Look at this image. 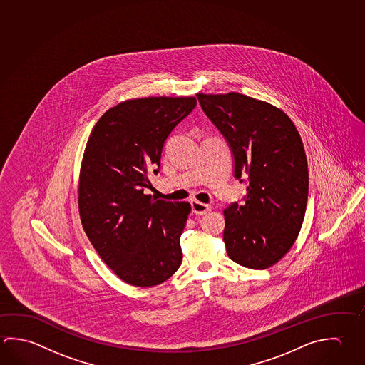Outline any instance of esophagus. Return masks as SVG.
Segmentation results:
<instances>
[{"label": "esophagus", "instance_id": "1", "mask_svg": "<svg viewBox=\"0 0 365 365\" xmlns=\"http://www.w3.org/2000/svg\"><path fill=\"white\" fill-rule=\"evenodd\" d=\"M192 211L196 214V215H205L206 212H209L211 210V206L209 205L202 204L197 200H192L191 201Z\"/></svg>", "mask_w": 365, "mask_h": 365}]
</instances>
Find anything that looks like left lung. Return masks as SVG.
<instances>
[{"instance_id": "left-lung-1", "label": "left lung", "mask_w": 365, "mask_h": 365, "mask_svg": "<svg viewBox=\"0 0 365 365\" xmlns=\"http://www.w3.org/2000/svg\"><path fill=\"white\" fill-rule=\"evenodd\" d=\"M196 96L230 143L235 177H249L243 205L223 211L227 254L245 268H269L292 247L307 211L309 173L299 130L283 110L262 100L237 92Z\"/></svg>"}]
</instances>
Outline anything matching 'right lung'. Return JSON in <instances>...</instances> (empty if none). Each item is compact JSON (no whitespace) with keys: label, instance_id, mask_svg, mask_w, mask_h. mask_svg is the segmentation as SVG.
<instances>
[{"label":"right lung","instance_id":"right-lung-1","mask_svg":"<svg viewBox=\"0 0 365 365\" xmlns=\"http://www.w3.org/2000/svg\"><path fill=\"white\" fill-rule=\"evenodd\" d=\"M195 97H145L103 114L84 150L78 207L84 232L122 281L154 287L182 264L180 238L191 205L143 193L159 172L164 142L196 106Z\"/></svg>","mask_w":365,"mask_h":365}]
</instances>
